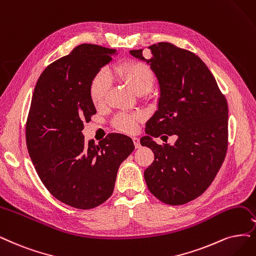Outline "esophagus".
Instances as JSON below:
<instances>
[{
	"mask_svg": "<svg viewBox=\"0 0 256 256\" xmlns=\"http://www.w3.org/2000/svg\"><path fill=\"white\" fill-rule=\"evenodd\" d=\"M133 141H134V144H135V148H139L141 146H140V142H139V138L138 137H133Z\"/></svg>",
	"mask_w": 256,
	"mask_h": 256,
	"instance_id": "1",
	"label": "esophagus"
}]
</instances>
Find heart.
I'll return each instance as SVG.
<instances>
[{
	"instance_id": "heart-1",
	"label": "heart",
	"mask_w": 256,
	"mask_h": 256,
	"mask_svg": "<svg viewBox=\"0 0 256 256\" xmlns=\"http://www.w3.org/2000/svg\"><path fill=\"white\" fill-rule=\"evenodd\" d=\"M110 72L136 94L146 92L154 82L152 70L146 63L139 61H128L117 65ZM110 86V78L106 70H101L94 76L90 85V96L94 106H100L104 102ZM141 118V112H121L114 119V124L122 132L133 133Z\"/></svg>"
}]
</instances>
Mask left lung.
I'll use <instances>...</instances> for the list:
<instances>
[{
	"label": "left lung",
	"instance_id": "obj_1",
	"mask_svg": "<svg viewBox=\"0 0 256 256\" xmlns=\"http://www.w3.org/2000/svg\"><path fill=\"white\" fill-rule=\"evenodd\" d=\"M148 48L152 52L148 60L144 50L130 52L150 64L160 88L158 110L146 122L148 135L140 139L141 146L154 153L144 179L159 200L184 204L209 188L224 162L228 103L200 56L168 42ZM164 134L178 136L173 146H159L152 139Z\"/></svg>",
	"mask_w": 256,
	"mask_h": 256
}]
</instances>
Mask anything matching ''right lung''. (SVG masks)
Segmentation results:
<instances>
[{
  "instance_id": "obj_1",
  "label": "right lung",
  "mask_w": 256,
  "mask_h": 256,
  "mask_svg": "<svg viewBox=\"0 0 256 256\" xmlns=\"http://www.w3.org/2000/svg\"><path fill=\"white\" fill-rule=\"evenodd\" d=\"M116 50L81 44L50 64L34 90L26 146L36 171L56 200L88 210L108 200L117 172L135 146L128 136L108 134L85 142L83 122L97 112L90 85Z\"/></svg>"
}]
</instances>
